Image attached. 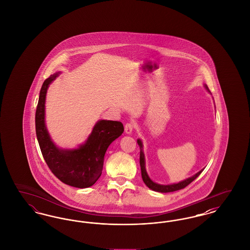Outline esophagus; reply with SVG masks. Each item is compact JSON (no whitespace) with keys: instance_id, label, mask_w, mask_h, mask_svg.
<instances>
[{"instance_id":"1","label":"esophagus","mask_w":250,"mask_h":250,"mask_svg":"<svg viewBox=\"0 0 250 250\" xmlns=\"http://www.w3.org/2000/svg\"><path fill=\"white\" fill-rule=\"evenodd\" d=\"M133 128H134L133 124H132V123H127V124L125 125V132L127 135H130L131 133H132V131H133Z\"/></svg>"}]
</instances>
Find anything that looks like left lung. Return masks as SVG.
I'll return each instance as SVG.
<instances>
[{"instance_id":"1","label":"left lung","mask_w":250,"mask_h":250,"mask_svg":"<svg viewBox=\"0 0 250 250\" xmlns=\"http://www.w3.org/2000/svg\"><path fill=\"white\" fill-rule=\"evenodd\" d=\"M205 89L211 94V92L209 91L208 87L206 84H204ZM137 143L139 144L140 148H141V154H140V165H141V169H142V177H143L144 184L152 190L156 191V192H160V193H167V192H173V191L180 190L185 188L186 187H188L191 182H193L195 179L197 178L204 169V167L201 169L199 172H197L196 174H194L193 176H191L189 178H187L186 180H183L176 184H170V185H160L155 183L154 181H152V179L149 177L147 171H146V167H145V156L143 153V144L142 140L138 139Z\"/></svg>"}]
</instances>
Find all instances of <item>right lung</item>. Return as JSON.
Masks as SVG:
<instances>
[{"label":"right lung","mask_w":250,"mask_h":250,"mask_svg":"<svg viewBox=\"0 0 250 250\" xmlns=\"http://www.w3.org/2000/svg\"><path fill=\"white\" fill-rule=\"evenodd\" d=\"M61 72L48 78L41 87L36 112V131L41 153L52 173L78 188L92 187L100 177L107 147L123 134L121 122L99 120L85 141L76 149L60 148L52 142L45 122V103L49 84Z\"/></svg>","instance_id":"add662e5"}]
</instances>
